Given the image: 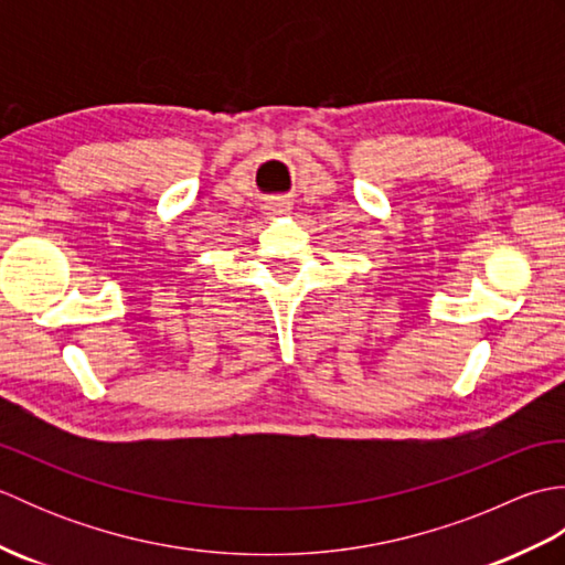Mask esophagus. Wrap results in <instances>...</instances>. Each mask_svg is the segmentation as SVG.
<instances>
[{
    "mask_svg": "<svg viewBox=\"0 0 565 565\" xmlns=\"http://www.w3.org/2000/svg\"><path fill=\"white\" fill-rule=\"evenodd\" d=\"M267 211H269V215H286L291 211V203H286V201H271L269 206H267Z\"/></svg>",
    "mask_w": 565,
    "mask_h": 565,
    "instance_id": "34e87169",
    "label": "esophagus"
}]
</instances>
